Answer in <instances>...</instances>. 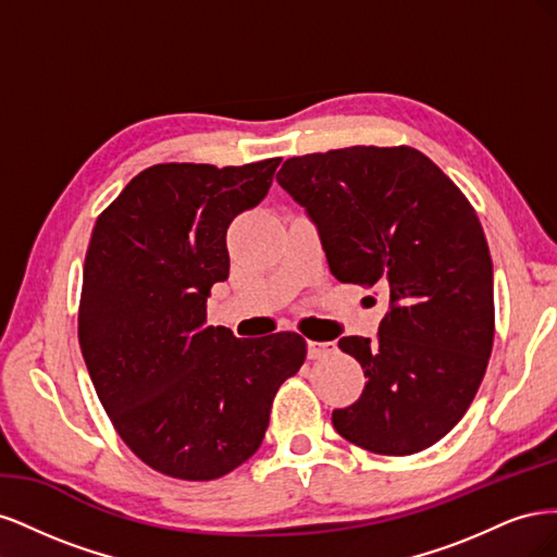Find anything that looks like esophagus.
Returning a JSON list of instances; mask_svg holds the SVG:
<instances>
[{
    "label": "esophagus",
    "mask_w": 557,
    "mask_h": 557,
    "mask_svg": "<svg viewBox=\"0 0 557 557\" xmlns=\"http://www.w3.org/2000/svg\"><path fill=\"white\" fill-rule=\"evenodd\" d=\"M307 350H309L311 360H320V358L330 356V352H334L336 346H334V342H309Z\"/></svg>",
    "instance_id": "esophagus-1"
}]
</instances>
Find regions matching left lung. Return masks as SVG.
<instances>
[{
    "instance_id": "left-lung-1",
    "label": "left lung",
    "mask_w": 557,
    "mask_h": 557,
    "mask_svg": "<svg viewBox=\"0 0 557 557\" xmlns=\"http://www.w3.org/2000/svg\"><path fill=\"white\" fill-rule=\"evenodd\" d=\"M276 181L315 223L332 276L387 295L374 342L339 339L367 383L332 411L334 430L379 455L430 448L460 423L493 350V260L474 207L411 146L290 158Z\"/></svg>"
}]
</instances>
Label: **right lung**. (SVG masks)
I'll return each mask as SVG.
<instances>
[{"mask_svg":"<svg viewBox=\"0 0 557 557\" xmlns=\"http://www.w3.org/2000/svg\"><path fill=\"white\" fill-rule=\"evenodd\" d=\"M278 164H153L95 223L81 352L115 432L164 476L213 481L246 462L307 358L297 332L237 339L207 325L211 285L230 276L227 227L260 205Z\"/></svg>","mask_w":557,"mask_h":557,"instance_id":"obj_1","label":"right lung"}]
</instances>
